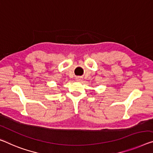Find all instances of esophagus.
<instances>
[{
	"label": "esophagus",
	"mask_w": 153,
	"mask_h": 153,
	"mask_svg": "<svg viewBox=\"0 0 153 153\" xmlns=\"http://www.w3.org/2000/svg\"><path fill=\"white\" fill-rule=\"evenodd\" d=\"M82 80H83V79L81 78V77H79V76H78V77H76V81H81Z\"/></svg>",
	"instance_id": "1"
}]
</instances>
